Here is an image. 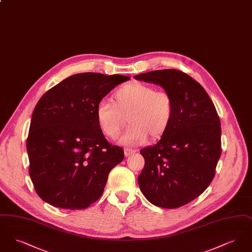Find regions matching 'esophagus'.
<instances>
[{"instance_id":"obj_1","label":"esophagus","mask_w":252,"mask_h":252,"mask_svg":"<svg viewBox=\"0 0 252 252\" xmlns=\"http://www.w3.org/2000/svg\"><path fill=\"white\" fill-rule=\"evenodd\" d=\"M124 151H125V156L126 157L130 156L133 153L136 152L135 149H131V148H125Z\"/></svg>"}]
</instances>
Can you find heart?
Masks as SVG:
<instances>
[{"mask_svg": "<svg viewBox=\"0 0 252 252\" xmlns=\"http://www.w3.org/2000/svg\"><path fill=\"white\" fill-rule=\"evenodd\" d=\"M112 102L101 100L95 109L97 124L101 131L115 139L126 125L131 126L122 136L121 144H144L161 137L170 127L175 114V101L170 93L156 90L153 86L133 82L118 88Z\"/></svg>", "mask_w": 252, "mask_h": 252, "instance_id": "obj_1", "label": "heart"}]
</instances>
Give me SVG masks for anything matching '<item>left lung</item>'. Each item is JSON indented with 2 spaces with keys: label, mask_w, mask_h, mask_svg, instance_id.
<instances>
[{
  "label": "left lung",
  "mask_w": 252,
  "mask_h": 252,
  "mask_svg": "<svg viewBox=\"0 0 252 252\" xmlns=\"http://www.w3.org/2000/svg\"><path fill=\"white\" fill-rule=\"evenodd\" d=\"M159 85L175 101L172 124L156 145L142 149L144 167L138 178L146 199L176 209L208 188L221 155V126L203 87L185 72L158 70L134 76Z\"/></svg>",
  "instance_id": "8db88e82"
}]
</instances>
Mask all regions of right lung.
I'll return each instance as SVG.
<instances>
[{"label":"right lung","instance_id":"obj_1","mask_svg":"<svg viewBox=\"0 0 252 252\" xmlns=\"http://www.w3.org/2000/svg\"><path fill=\"white\" fill-rule=\"evenodd\" d=\"M130 77L76 73L46 92L34 108L26 148L38 196L61 209L82 210L102 195L110 170L124 159L96 121L98 103Z\"/></svg>","mask_w":252,"mask_h":252}]
</instances>
